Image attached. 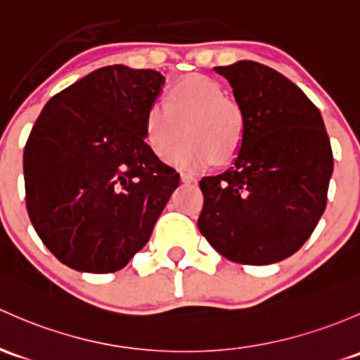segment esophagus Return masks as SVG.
Here are the masks:
<instances>
[{
    "instance_id": "1",
    "label": "esophagus",
    "mask_w": 360,
    "mask_h": 360,
    "mask_svg": "<svg viewBox=\"0 0 360 360\" xmlns=\"http://www.w3.org/2000/svg\"><path fill=\"white\" fill-rule=\"evenodd\" d=\"M181 181H183L184 184H195L198 179H196L193 174H181Z\"/></svg>"
}]
</instances>
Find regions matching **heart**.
<instances>
[{
	"mask_svg": "<svg viewBox=\"0 0 360 360\" xmlns=\"http://www.w3.org/2000/svg\"><path fill=\"white\" fill-rule=\"evenodd\" d=\"M187 129L190 142L176 145ZM245 138V117L228 91L200 74L177 79L165 89L164 101L150 105L145 115V141L160 160L184 170H200L233 158Z\"/></svg>",
	"mask_w": 360,
	"mask_h": 360,
	"instance_id": "obj_1",
	"label": "heart"
}]
</instances>
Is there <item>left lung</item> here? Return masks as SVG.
I'll list each match as a JSON object with an SVG mask.
<instances>
[{"instance_id": "1", "label": "left lung", "mask_w": 360, "mask_h": 360, "mask_svg": "<svg viewBox=\"0 0 360 360\" xmlns=\"http://www.w3.org/2000/svg\"><path fill=\"white\" fill-rule=\"evenodd\" d=\"M228 79L245 117L233 165L200 181L198 229L233 262L267 266L293 255L326 209L333 151L316 105L262 63L214 69Z\"/></svg>"}]
</instances>
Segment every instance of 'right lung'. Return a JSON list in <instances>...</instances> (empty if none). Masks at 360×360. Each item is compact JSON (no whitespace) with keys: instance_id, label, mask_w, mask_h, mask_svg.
<instances>
[{"instance_id":"add662e5","label":"right lung","mask_w":360,"mask_h":360,"mask_svg":"<svg viewBox=\"0 0 360 360\" xmlns=\"http://www.w3.org/2000/svg\"><path fill=\"white\" fill-rule=\"evenodd\" d=\"M157 70L108 65L53 96L24 150L34 229L70 269L107 274L148 243L179 174L145 143V115L164 89Z\"/></svg>"}]
</instances>
